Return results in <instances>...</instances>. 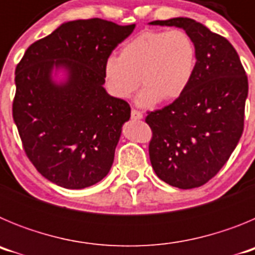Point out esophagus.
<instances>
[{"label": "esophagus", "mask_w": 255, "mask_h": 255, "mask_svg": "<svg viewBox=\"0 0 255 255\" xmlns=\"http://www.w3.org/2000/svg\"><path fill=\"white\" fill-rule=\"evenodd\" d=\"M131 119L132 120H141V119H143V115H141V112H139L138 110H131Z\"/></svg>", "instance_id": "34e87169"}]
</instances>
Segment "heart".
Instances as JSON below:
<instances>
[{
  "label": "heart",
  "mask_w": 255,
  "mask_h": 255,
  "mask_svg": "<svg viewBox=\"0 0 255 255\" xmlns=\"http://www.w3.org/2000/svg\"><path fill=\"white\" fill-rule=\"evenodd\" d=\"M197 49L190 35L181 29L143 31L105 62L108 91L117 98L131 96L139 84L141 106L158 101L171 102L185 93L194 75Z\"/></svg>",
  "instance_id": "heart-1"
}]
</instances>
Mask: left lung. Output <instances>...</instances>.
<instances>
[{
  "label": "left lung",
  "mask_w": 255,
  "mask_h": 255,
  "mask_svg": "<svg viewBox=\"0 0 255 255\" xmlns=\"http://www.w3.org/2000/svg\"><path fill=\"white\" fill-rule=\"evenodd\" d=\"M149 24L184 29L197 49L185 93L145 117L153 132L150 163L168 185L198 188L216 176L242 138L248 76L233 44L203 24L189 17Z\"/></svg>",
  "instance_id": "obj_1"
}]
</instances>
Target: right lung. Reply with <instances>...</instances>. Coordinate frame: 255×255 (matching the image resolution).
Wrapping results in <instances>:
<instances>
[{
  "label": "right lung",
  "instance_id": "obj_1",
  "mask_svg": "<svg viewBox=\"0 0 255 255\" xmlns=\"http://www.w3.org/2000/svg\"><path fill=\"white\" fill-rule=\"evenodd\" d=\"M134 28L98 17L64 22L17 64L13 121L28 158L56 185L84 189L111 170L130 106L103 88L105 62Z\"/></svg>",
  "mask_w": 255,
  "mask_h": 255
}]
</instances>
